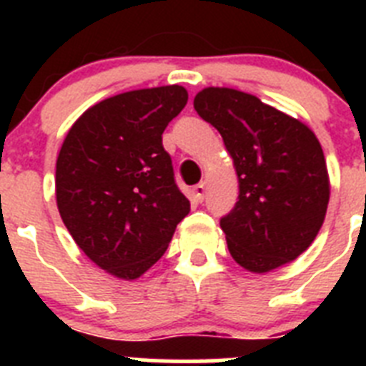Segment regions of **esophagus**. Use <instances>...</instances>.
<instances>
[{"label": "esophagus", "instance_id": "obj_1", "mask_svg": "<svg viewBox=\"0 0 366 366\" xmlns=\"http://www.w3.org/2000/svg\"><path fill=\"white\" fill-rule=\"evenodd\" d=\"M205 190H207L205 181H202V183H198V185L194 187V192H196V198H198L199 202H203V198H205Z\"/></svg>", "mask_w": 366, "mask_h": 366}]
</instances>
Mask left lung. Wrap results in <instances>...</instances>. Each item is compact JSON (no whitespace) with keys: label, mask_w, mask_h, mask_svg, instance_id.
<instances>
[{"label":"left lung","mask_w":366,"mask_h":366,"mask_svg":"<svg viewBox=\"0 0 366 366\" xmlns=\"http://www.w3.org/2000/svg\"><path fill=\"white\" fill-rule=\"evenodd\" d=\"M194 109L219 132L238 174V202L219 219L231 257L251 273L295 260L328 209L319 139L304 122L231 87H205Z\"/></svg>","instance_id":"1"}]
</instances>
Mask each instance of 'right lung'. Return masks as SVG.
<instances>
[{"label": "right lung", "instance_id": "right-lung-1", "mask_svg": "<svg viewBox=\"0 0 366 366\" xmlns=\"http://www.w3.org/2000/svg\"><path fill=\"white\" fill-rule=\"evenodd\" d=\"M183 86L109 97L76 119L56 159V205L86 257L124 280L159 260L190 202L163 148L168 122L185 108Z\"/></svg>", "mask_w": 366, "mask_h": 366}]
</instances>
